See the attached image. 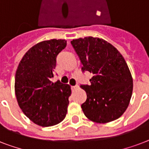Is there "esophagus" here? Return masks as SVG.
<instances>
[{
  "label": "esophagus",
  "instance_id": "esophagus-1",
  "mask_svg": "<svg viewBox=\"0 0 149 149\" xmlns=\"http://www.w3.org/2000/svg\"><path fill=\"white\" fill-rule=\"evenodd\" d=\"M71 88H72V91H74V90H77V88H79V86H78V85H76V86H72Z\"/></svg>",
  "mask_w": 149,
  "mask_h": 149
}]
</instances>
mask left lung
<instances>
[{
  "mask_svg": "<svg viewBox=\"0 0 149 149\" xmlns=\"http://www.w3.org/2000/svg\"><path fill=\"white\" fill-rule=\"evenodd\" d=\"M79 57L82 70L93 74L89 85H81L86 100L81 105L86 118L93 122L118 119L128 107L133 79L122 55L107 41L91 36L71 41Z\"/></svg>",
  "mask_w": 149,
  "mask_h": 149,
  "instance_id": "obj_1",
  "label": "left lung"
}]
</instances>
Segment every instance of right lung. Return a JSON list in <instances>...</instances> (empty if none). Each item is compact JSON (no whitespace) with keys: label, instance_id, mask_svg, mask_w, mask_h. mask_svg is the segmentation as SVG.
I'll use <instances>...</instances> for the list:
<instances>
[{"label":"right lung","instance_id":"add662e5","mask_svg":"<svg viewBox=\"0 0 149 149\" xmlns=\"http://www.w3.org/2000/svg\"><path fill=\"white\" fill-rule=\"evenodd\" d=\"M65 46V39L37 43L24 54L15 73L17 104L23 113L39 126L57 125L67 113L70 86L51 81L56 57Z\"/></svg>","mask_w":149,"mask_h":149}]
</instances>
